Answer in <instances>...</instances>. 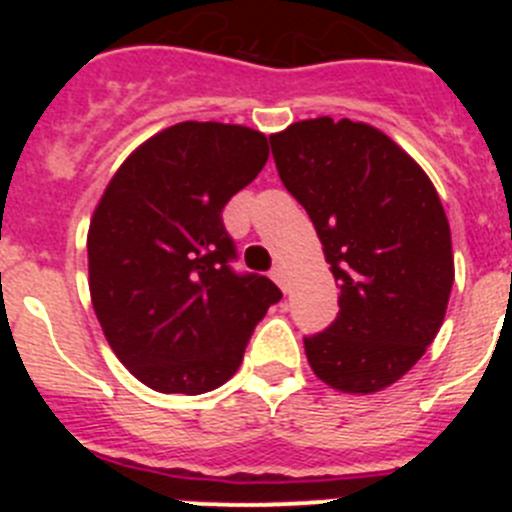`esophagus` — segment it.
<instances>
[{
	"instance_id": "1",
	"label": "esophagus",
	"mask_w": 512,
	"mask_h": 512,
	"mask_svg": "<svg viewBox=\"0 0 512 512\" xmlns=\"http://www.w3.org/2000/svg\"><path fill=\"white\" fill-rule=\"evenodd\" d=\"M271 279L279 284V287L284 289V292H289V282H287V271H284L282 264H277L274 269H271Z\"/></svg>"
}]
</instances>
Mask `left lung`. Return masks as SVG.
<instances>
[{"label": "left lung", "instance_id": "left-lung-1", "mask_svg": "<svg viewBox=\"0 0 512 512\" xmlns=\"http://www.w3.org/2000/svg\"><path fill=\"white\" fill-rule=\"evenodd\" d=\"M269 143L341 287L338 318L305 338L312 372L333 390H384L418 364L449 305L454 253L436 187L366 122L302 120Z\"/></svg>", "mask_w": 512, "mask_h": 512}]
</instances>
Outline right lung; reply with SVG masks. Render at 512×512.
<instances>
[{"label": "right lung", "mask_w": 512, "mask_h": 512, "mask_svg": "<svg viewBox=\"0 0 512 512\" xmlns=\"http://www.w3.org/2000/svg\"><path fill=\"white\" fill-rule=\"evenodd\" d=\"M269 158L266 135L179 122L135 148L89 225V292L117 359L156 392L202 395L241 366L282 292L238 274L223 207Z\"/></svg>", "instance_id": "add662e5"}]
</instances>
